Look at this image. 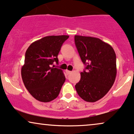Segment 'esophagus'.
I'll return each mask as SVG.
<instances>
[{
	"label": "esophagus",
	"mask_w": 134,
	"mask_h": 134,
	"mask_svg": "<svg viewBox=\"0 0 134 134\" xmlns=\"http://www.w3.org/2000/svg\"><path fill=\"white\" fill-rule=\"evenodd\" d=\"M71 73V71H69L68 70H66V73L67 75H69V74H70Z\"/></svg>",
	"instance_id": "1"
}]
</instances>
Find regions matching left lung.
<instances>
[{"mask_svg":"<svg viewBox=\"0 0 134 134\" xmlns=\"http://www.w3.org/2000/svg\"><path fill=\"white\" fill-rule=\"evenodd\" d=\"M75 42L86 65L75 88L85 101L97 102L107 93L114 83L117 75L115 53L110 45L97 37L76 35Z\"/></svg>","mask_w":134,"mask_h":134,"instance_id":"8db88e82","label":"left lung"}]
</instances>
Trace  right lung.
Wrapping results in <instances>:
<instances>
[{"label": "right lung", "instance_id": "add662e5", "mask_svg": "<svg viewBox=\"0 0 134 134\" xmlns=\"http://www.w3.org/2000/svg\"><path fill=\"white\" fill-rule=\"evenodd\" d=\"M69 36H49L36 41L27 48L21 76L26 89L34 98L49 102L59 95L65 76L61 69L52 67L58 63V55Z\"/></svg>", "mask_w": 134, "mask_h": 134}]
</instances>
